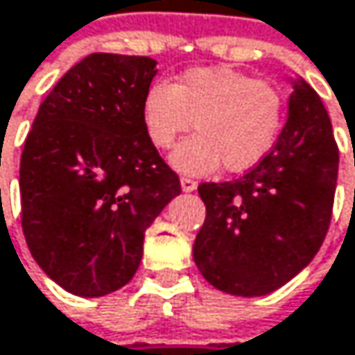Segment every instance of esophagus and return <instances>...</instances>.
<instances>
[{
    "mask_svg": "<svg viewBox=\"0 0 355 355\" xmlns=\"http://www.w3.org/2000/svg\"><path fill=\"white\" fill-rule=\"evenodd\" d=\"M181 187H183L185 193H191V191L198 189V181L189 179V176H181Z\"/></svg>",
    "mask_w": 355,
    "mask_h": 355,
    "instance_id": "esophagus-1",
    "label": "esophagus"
}]
</instances>
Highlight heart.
<instances>
[{
  "instance_id": "b5f03b06",
  "label": "heart",
  "mask_w": 355,
  "mask_h": 355,
  "mask_svg": "<svg viewBox=\"0 0 355 355\" xmlns=\"http://www.w3.org/2000/svg\"><path fill=\"white\" fill-rule=\"evenodd\" d=\"M149 141L170 149L193 124L198 135L170 162L187 174L254 168L272 149L283 124V95L266 80L229 66L191 68L172 85L155 83L141 103Z\"/></svg>"
}]
</instances>
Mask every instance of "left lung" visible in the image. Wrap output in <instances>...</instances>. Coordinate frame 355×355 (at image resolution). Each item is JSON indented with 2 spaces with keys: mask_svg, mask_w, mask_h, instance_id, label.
Listing matches in <instances>:
<instances>
[{
  "mask_svg": "<svg viewBox=\"0 0 355 355\" xmlns=\"http://www.w3.org/2000/svg\"><path fill=\"white\" fill-rule=\"evenodd\" d=\"M339 149L318 93L295 80L289 118L262 162L227 183H202L206 220L193 260L216 289L258 297L277 291L320 250L337 187Z\"/></svg>",
  "mask_w": 355,
  "mask_h": 355,
  "instance_id": "obj_1",
  "label": "left lung"
}]
</instances>
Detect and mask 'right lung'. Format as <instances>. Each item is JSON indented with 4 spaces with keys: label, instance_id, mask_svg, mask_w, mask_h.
<instances>
[{
    "label": "right lung",
    "instance_id": "right-lung-1",
    "mask_svg": "<svg viewBox=\"0 0 355 355\" xmlns=\"http://www.w3.org/2000/svg\"><path fill=\"white\" fill-rule=\"evenodd\" d=\"M155 72L145 55H87L43 99L24 141L22 233L68 293L124 287L141 264L145 229L181 193L141 120Z\"/></svg>",
    "mask_w": 355,
    "mask_h": 355
}]
</instances>
